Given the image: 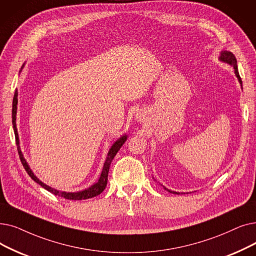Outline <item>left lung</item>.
Returning <instances> with one entry per match:
<instances>
[{
	"mask_svg": "<svg viewBox=\"0 0 256 256\" xmlns=\"http://www.w3.org/2000/svg\"><path fill=\"white\" fill-rule=\"evenodd\" d=\"M220 60L222 62H227V64H229L233 66V68H234V73H236V77H238V82H240V84H242V80H240V74H238V64H236V56H234V54L231 53V52H229V51H222V52H220ZM164 190H168V192L174 194H180L179 192H172V190H168V188H165V187H164Z\"/></svg>",
	"mask_w": 256,
	"mask_h": 256,
	"instance_id": "8db88e82",
	"label": "left lung"
}]
</instances>
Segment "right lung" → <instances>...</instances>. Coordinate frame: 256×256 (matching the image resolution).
I'll list each match as a JSON object with an SVG mask.
<instances>
[{"mask_svg": "<svg viewBox=\"0 0 256 256\" xmlns=\"http://www.w3.org/2000/svg\"><path fill=\"white\" fill-rule=\"evenodd\" d=\"M18 104V91L16 90L14 92V102H12V126H14V135H16V144H18V154H20V159L22 164H23L25 170L27 172V174L30 176L31 179L33 181H36V183H38L42 187L45 188L46 190L50 192L51 194H55V196H58L62 198H64L66 200H86V198H94L98 194H100L106 186L108 183V170H110V165L112 163L114 157L116 156V154L118 152V150H120V148L124 146V143L126 140V135L120 137L114 144L112 146V148H110L108 152V157L106 159L104 165V168L100 174V178H99L98 182H96L94 185H92L91 187H88V190H82V192H60L54 190V188H51L50 186L44 184L42 181H40L38 178L36 176V174L32 172V170H30L29 165L27 164L25 158L23 157V154L20 152V148L18 146V130H16V106Z\"/></svg>", "mask_w": 256, "mask_h": 256, "instance_id": "right-lung-1", "label": "right lung"}]
</instances>
